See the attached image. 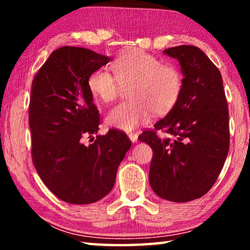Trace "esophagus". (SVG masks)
I'll return each instance as SVG.
<instances>
[{"instance_id": "esophagus-1", "label": "esophagus", "mask_w": 250, "mask_h": 250, "mask_svg": "<svg viewBox=\"0 0 250 250\" xmlns=\"http://www.w3.org/2000/svg\"><path fill=\"white\" fill-rule=\"evenodd\" d=\"M128 135H129V139H130V140L132 141L133 143L138 141V134H137V133H132V132H130Z\"/></svg>"}]
</instances>
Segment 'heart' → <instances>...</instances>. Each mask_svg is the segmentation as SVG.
<instances>
[{
  "instance_id": "obj_1",
  "label": "heart",
  "mask_w": 250,
  "mask_h": 250,
  "mask_svg": "<svg viewBox=\"0 0 250 250\" xmlns=\"http://www.w3.org/2000/svg\"><path fill=\"white\" fill-rule=\"evenodd\" d=\"M113 76L105 69L92 71L88 78L91 95L101 103H111L122 88H129L130 101L116 104L105 116V122L122 131L137 129L150 119L152 111L164 113L176 104L183 88L179 67L162 62L141 49L122 53L112 64Z\"/></svg>"
}]
</instances>
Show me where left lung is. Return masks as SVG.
<instances>
[{
    "label": "left lung",
    "mask_w": 250,
    "mask_h": 250,
    "mask_svg": "<svg viewBox=\"0 0 250 250\" xmlns=\"http://www.w3.org/2000/svg\"><path fill=\"white\" fill-rule=\"evenodd\" d=\"M179 61L183 88L167 115L139 140L153 150L149 181L161 198L184 203L200 198L216 182L229 150L228 105L222 75L196 46L163 50ZM162 129L168 137L160 138Z\"/></svg>",
    "instance_id": "left-lung-1"
}]
</instances>
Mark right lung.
I'll use <instances>...</instances> for the list:
<instances>
[{
  "label": "right lung",
  "instance_id": "1",
  "mask_svg": "<svg viewBox=\"0 0 250 250\" xmlns=\"http://www.w3.org/2000/svg\"><path fill=\"white\" fill-rule=\"evenodd\" d=\"M110 61L90 49L64 46L50 54L32 83L34 167L53 194L69 204H91L109 194L131 146L126 134L116 129L97 135L88 146L83 143L100 125L88 78Z\"/></svg>",
  "mask_w": 250,
  "mask_h": 250
}]
</instances>
